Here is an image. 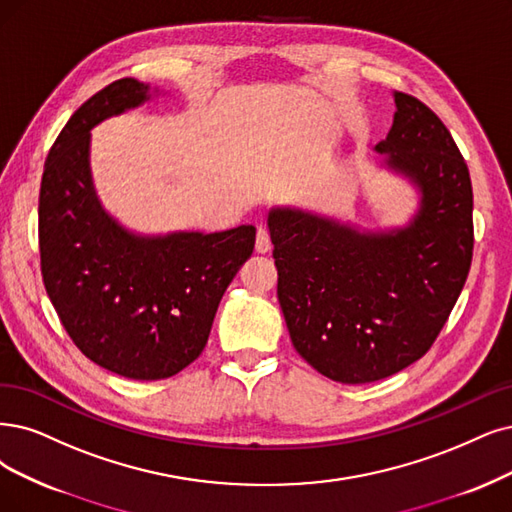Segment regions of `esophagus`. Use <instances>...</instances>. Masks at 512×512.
Segmentation results:
<instances>
[{
    "instance_id": "obj_1",
    "label": "esophagus",
    "mask_w": 512,
    "mask_h": 512,
    "mask_svg": "<svg viewBox=\"0 0 512 512\" xmlns=\"http://www.w3.org/2000/svg\"><path fill=\"white\" fill-rule=\"evenodd\" d=\"M272 249V242H270V234L266 227H257V242H255V251L257 253H268Z\"/></svg>"
}]
</instances>
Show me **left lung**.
Here are the masks:
<instances>
[{"mask_svg": "<svg viewBox=\"0 0 512 512\" xmlns=\"http://www.w3.org/2000/svg\"><path fill=\"white\" fill-rule=\"evenodd\" d=\"M392 99V126L373 151L418 194L405 225L365 230L299 206L268 211L291 342L342 384L384 380L422 358L472 261V185L460 149L422 101Z\"/></svg>", "mask_w": 512, "mask_h": 512, "instance_id": "8db88e82", "label": "left lung"}]
</instances>
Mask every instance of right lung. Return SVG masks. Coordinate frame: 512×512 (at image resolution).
<instances>
[{
  "instance_id": "add662e5",
  "label": "right lung",
  "mask_w": 512,
  "mask_h": 512,
  "mask_svg": "<svg viewBox=\"0 0 512 512\" xmlns=\"http://www.w3.org/2000/svg\"><path fill=\"white\" fill-rule=\"evenodd\" d=\"M160 94L111 82L73 113L46 158L40 255L46 293L73 344L128 380H166L206 346L219 301L255 246V227L139 234L103 206L90 132Z\"/></svg>"
}]
</instances>
